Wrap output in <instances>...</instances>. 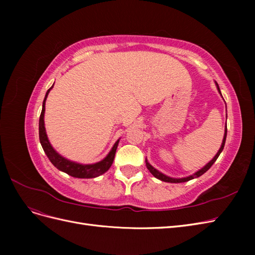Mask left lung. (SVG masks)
Listing matches in <instances>:
<instances>
[{
    "label": "left lung",
    "mask_w": 255,
    "mask_h": 255,
    "mask_svg": "<svg viewBox=\"0 0 255 255\" xmlns=\"http://www.w3.org/2000/svg\"><path fill=\"white\" fill-rule=\"evenodd\" d=\"M216 86H217V89H218V91H219V94L221 95V92H220V89H219V86H218V84H217V83H216ZM226 138H227V125H226L225 136H223V140H222L221 146H220L219 151L217 152V154H216V155L214 156V158H213L211 161H208V163H207V164H206L202 169H200V170H198L196 173L191 174V175H189V176H186V177H181V179H175V177L167 176V175H165L164 173H161V172H159L158 170H156V169L154 168L153 166H151V165L149 164V161L146 160V158H145V165H146V168H148V170H149V171H150L154 176H155L156 179H158V180H160V181H163V182H168V183H183V182L190 181V180H192V179H196V177L201 176L203 173H205V172L208 170V169H210V168L213 166V164L215 163V161L217 160L218 156L220 155V153L222 152L223 148H225Z\"/></svg>",
    "instance_id": "obj_1"
}]
</instances>
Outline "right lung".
Returning <instances> with one entry per match:
<instances>
[{
  "label": "right lung",
  "mask_w": 255,
  "mask_h": 255,
  "mask_svg": "<svg viewBox=\"0 0 255 255\" xmlns=\"http://www.w3.org/2000/svg\"><path fill=\"white\" fill-rule=\"evenodd\" d=\"M53 86H54V84H53ZM53 86L47 91V94H45L43 103H42V111H41L40 118H39V140H40V143L42 145V149H43L44 153L47 154V156L49 157L51 163L55 166L58 170L63 171L73 177H79V179H91V177H97L99 175L105 173L111 168V166L113 164L116 150H117V146L119 143V139L115 142L112 150L110 151L109 154H107V156L104 159L100 160L99 163L88 164V165L75 163V161L69 160V159L63 157L60 154H58L55 150H54V148L51 145V143L48 139L47 133H45L43 118H44V111H45V100H47L49 92L53 88Z\"/></svg>",
  "instance_id": "1"
}]
</instances>
